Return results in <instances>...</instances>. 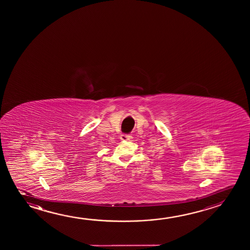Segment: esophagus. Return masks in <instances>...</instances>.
<instances>
[{
    "label": "esophagus",
    "mask_w": 250,
    "mask_h": 250,
    "mask_svg": "<svg viewBox=\"0 0 250 250\" xmlns=\"http://www.w3.org/2000/svg\"><path fill=\"white\" fill-rule=\"evenodd\" d=\"M120 139H121L122 141H131L132 136H131V134H121Z\"/></svg>",
    "instance_id": "1"
}]
</instances>
